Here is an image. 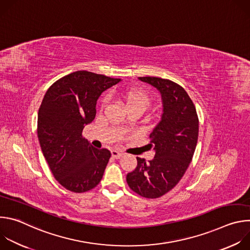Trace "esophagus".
Returning <instances> with one entry per match:
<instances>
[{
  "label": "esophagus",
  "mask_w": 250,
  "mask_h": 250,
  "mask_svg": "<svg viewBox=\"0 0 250 250\" xmlns=\"http://www.w3.org/2000/svg\"><path fill=\"white\" fill-rule=\"evenodd\" d=\"M124 155V153L123 152H121V151H118V150H112V156L114 157V158H121L122 156Z\"/></svg>",
  "instance_id": "34e87169"
}]
</instances>
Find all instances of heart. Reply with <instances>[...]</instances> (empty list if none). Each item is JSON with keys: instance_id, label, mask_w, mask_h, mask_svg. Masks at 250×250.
<instances>
[{"instance_id": "b5f03b06", "label": "heart", "mask_w": 250, "mask_h": 250, "mask_svg": "<svg viewBox=\"0 0 250 250\" xmlns=\"http://www.w3.org/2000/svg\"><path fill=\"white\" fill-rule=\"evenodd\" d=\"M122 97L125 102V104L130 109L138 108L142 111H145L150 104L149 95L142 89L139 88H129L122 92ZM106 103V97L104 96L101 99V104L104 105Z\"/></svg>"}]
</instances>
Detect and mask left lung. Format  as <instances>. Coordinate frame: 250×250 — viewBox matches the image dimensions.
<instances>
[{
  "label": "left lung",
  "instance_id": "1",
  "mask_svg": "<svg viewBox=\"0 0 250 250\" xmlns=\"http://www.w3.org/2000/svg\"><path fill=\"white\" fill-rule=\"evenodd\" d=\"M161 94L163 114L150 133L152 160L136 157V168L126 175L129 188L141 197L155 199L172 190L192 161L199 135V119L187 92L177 83L158 77H138Z\"/></svg>",
  "mask_w": 250,
  "mask_h": 250
}]
</instances>
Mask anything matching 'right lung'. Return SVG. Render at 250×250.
Wrapping results in <instances>:
<instances>
[{
    "label": "right lung",
    "mask_w": 250,
    "mask_h": 250,
    "mask_svg": "<svg viewBox=\"0 0 250 250\" xmlns=\"http://www.w3.org/2000/svg\"><path fill=\"white\" fill-rule=\"evenodd\" d=\"M121 79L76 71L46 91L38 117V136L55 179L65 189L84 193L102 180L111 152L93 147L82 135L96 117L100 95Z\"/></svg>",
    "instance_id": "obj_1"
}]
</instances>
